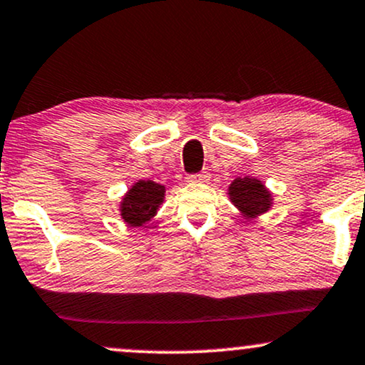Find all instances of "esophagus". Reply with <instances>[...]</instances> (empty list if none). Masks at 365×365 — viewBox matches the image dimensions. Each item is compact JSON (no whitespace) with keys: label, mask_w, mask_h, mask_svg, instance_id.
<instances>
[{"label":"esophagus","mask_w":365,"mask_h":365,"mask_svg":"<svg viewBox=\"0 0 365 365\" xmlns=\"http://www.w3.org/2000/svg\"><path fill=\"white\" fill-rule=\"evenodd\" d=\"M209 178H210V173L209 171H200V173H197V175H188L187 177V182H199V183H205V182H209Z\"/></svg>","instance_id":"1"}]
</instances>
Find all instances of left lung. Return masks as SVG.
I'll return each instance as SVG.
<instances>
[{
    "label": "left lung",
    "mask_w": 365,
    "mask_h": 365,
    "mask_svg": "<svg viewBox=\"0 0 365 365\" xmlns=\"http://www.w3.org/2000/svg\"><path fill=\"white\" fill-rule=\"evenodd\" d=\"M230 199L238 207L241 216L253 219L272 207V194L257 178H236L230 185Z\"/></svg>",
    "instance_id": "left-lung-1"
}]
</instances>
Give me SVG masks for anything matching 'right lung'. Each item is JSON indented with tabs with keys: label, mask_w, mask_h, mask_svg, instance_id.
<instances>
[{
	"label": "right lung",
	"mask_w": 365,
	"mask_h": 365,
	"mask_svg": "<svg viewBox=\"0 0 365 365\" xmlns=\"http://www.w3.org/2000/svg\"><path fill=\"white\" fill-rule=\"evenodd\" d=\"M166 188L151 180H139L120 202V217L129 226H143L156 216L163 204Z\"/></svg>",
	"instance_id": "1"
}]
</instances>
